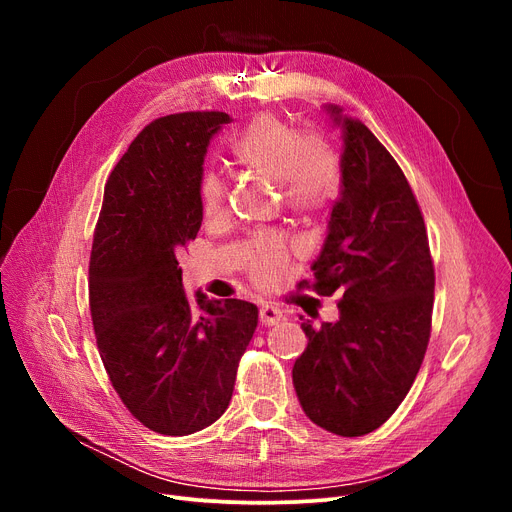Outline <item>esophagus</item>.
<instances>
[{
    "instance_id": "esophagus-1",
    "label": "esophagus",
    "mask_w": 512,
    "mask_h": 512,
    "mask_svg": "<svg viewBox=\"0 0 512 512\" xmlns=\"http://www.w3.org/2000/svg\"><path fill=\"white\" fill-rule=\"evenodd\" d=\"M259 321H261V326H276V324H280L282 321V311L278 309V307H274V305H261V309H259Z\"/></svg>"
}]
</instances>
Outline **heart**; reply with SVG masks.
<instances>
[{
  "label": "heart",
  "mask_w": 512,
  "mask_h": 512,
  "mask_svg": "<svg viewBox=\"0 0 512 512\" xmlns=\"http://www.w3.org/2000/svg\"><path fill=\"white\" fill-rule=\"evenodd\" d=\"M236 164L255 176L282 186L284 199L299 211L326 205L340 186V164L328 139L301 134L278 116H259L230 145ZM201 209L213 222L226 213V186L218 176L201 182ZM288 259L282 236L261 234L247 249V270L255 284L274 286Z\"/></svg>",
  "instance_id": "heart-1"
}]
</instances>
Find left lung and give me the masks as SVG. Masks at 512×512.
I'll return each instance as SVG.
<instances>
[{
    "mask_svg": "<svg viewBox=\"0 0 512 512\" xmlns=\"http://www.w3.org/2000/svg\"><path fill=\"white\" fill-rule=\"evenodd\" d=\"M324 110L342 130V176L311 288L342 299L334 324H301L309 342L292 384L315 425L355 438L409 394L432 332L436 276L421 209L394 157L342 107Z\"/></svg>",
    "mask_w": 512,
    "mask_h": 512,
    "instance_id": "left-lung-1",
    "label": "left lung"
}]
</instances>
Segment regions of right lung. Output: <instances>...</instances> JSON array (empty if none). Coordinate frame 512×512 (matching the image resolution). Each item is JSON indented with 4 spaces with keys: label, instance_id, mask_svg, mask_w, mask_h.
<instances>
[{
    "label": "right lung",
    "instance_id": "add662e5",
    "mask_svg": "<svg viewBox=\"0 0 512 512\" xmlns=\"http://www.w3.org/2000/svg\"><path fill=\"white\" fill-rule=\"evenodd\" d=\"M224 112L147 124L105 184L89 263L97 348L126 409L164 436H188L230 405L240 357L257 328L247 301L195 303L178 253L203 222V161Z\"/></svg>",
    "mask_w": 512,
    "mask_h": 512
}]
</instances>
